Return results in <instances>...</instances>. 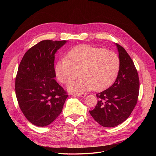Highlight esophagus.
<instances>
[{"label": "esophagus", "instance_id": "34e87169", "mask_svg": "<svg viewBox=\"0 0 156 156\" xmlns=\"http://www.w3.org/2000/svg\"><path fill=\"white\" fill-rule=\"evenodd\" d=\"M74 95L79 96V97H84L86 96V94H84V93H77V94H75Z\"/></svg>", "mask_w": 156, "mask_h": 156}]
</instances>
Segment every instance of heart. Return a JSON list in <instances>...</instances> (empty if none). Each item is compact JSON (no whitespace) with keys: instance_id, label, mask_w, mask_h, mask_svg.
Here are the masks:
<instances>
[{"instance_id":"obj_1","label":"heart","mask_w":156,"mask_h":156,"mask_svg":"<svg viewBox=\"0 0 156 156\" xmlns=\"http://www.w3.org/2000/svg\"><path fill=\"white\" fill-rule=\"evenodd\" d=\"M120 66L119 55L98 47L81 45L75 47L55 66L56 77L66 84L79 75L81 78L70 82L69 91L79 92L94 89L100 91L109 87L115 81Z\"/></svg>"}]
</instances>
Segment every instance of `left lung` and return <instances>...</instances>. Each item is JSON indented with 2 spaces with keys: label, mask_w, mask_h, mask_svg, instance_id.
<instances>
[{
  "label": "left lung",
  "mask_w": 156,
  "mask_h": 156,
  "mask_svg": "<svg viewBox=\"0 0 156 156\" xmlns=\"http://www.w3.org/2000/svg\"><path fill=\"white\" fill-rule=\"evenodd\" d=\"M120 66L112 85L96 94L95 108L90 114L103 127H115L128 118L136 105L139 92V75L133 60L125 49L116 44Z\"/></svg>",
  "instance_id": "1"
}]
</instances>
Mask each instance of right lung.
<instances>
[{"label":"right lung","instance_id":"obj_1","mask_svg":"<svg viewBox=\"0 0 156 156\" xmlns=\"http://www.w3.org/2000/svg\"><path fill=\"white\" fill-rule=\"evenodd\" d=\"M66 41L43 40L28 50L19 66L15 88L22 112L30 123L44 127L62 111L68 94L56 82L55 54Z\"/></svg>","mask_w":156,"mask_h":156}]
</instances>
